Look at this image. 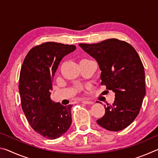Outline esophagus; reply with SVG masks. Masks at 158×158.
I'll use <instances>...</instances> for the list:
<instances>
[{
    "instance_id": "34e87169",
    "label": "esophagus",
    "mask_w": 158,
    "mask_h": 158,
    "mask_svg": "<svg viewBox=\"0 0 158 158\" xmlns=\"http://www.w3.org/2000/svg\"><path fill=\"white\" fill-rule=\"evenodd\" d=\"M82 103L85 104V105H93L94 102L92 101H89V100H83Z\"/></svg>"
}]
</instances>
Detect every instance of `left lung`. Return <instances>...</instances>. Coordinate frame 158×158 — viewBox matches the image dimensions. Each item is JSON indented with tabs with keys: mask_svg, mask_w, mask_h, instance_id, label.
I'll return each instance as SVG.
<instances>
[{
	"mask_svg": "<svg viewBox=\"0 0 158 158\" xmlns=\"http://www.w3.org/2000/svg\"><path fill=\"white\" fill-rule=\"evenodd\" d=\"M79 46L97 61L101 85L116 96L113 105H105V114L98 124L114 132L125 129L138 116L146 95L145 73L138 53L127 42L114 38Z\"/></svg>",
	"mask_w": 158,
	"mask_h": 158,
	"instance_id": "obj_1",
	"label": "left lung"
}]
</instances>
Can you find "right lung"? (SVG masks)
Instances as JSON below:
<instances>
[{"label": "right lung", "mask_w": 158, "mask_h": 158, "mask_svg": "<svg viewBox=\"0 0 158 158\" xmlns=\"http://www.w3.org/2000/svg\"><path fill=\"white\" fill-rule=\"evenodd\" d=\"M75 49L74 45L46 42L29 51L21 67L19 90L22 109L32 128L49 139L64 135L72 123L73 105L54 102L51 92L61 60Z\"/></svg>", "instance_id": "right-lung-1"}]
</instances>
